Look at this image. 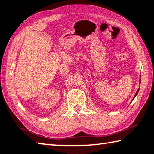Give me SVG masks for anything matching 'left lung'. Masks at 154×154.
Here are the masks:
<instances>
[{
    "mask_svg": "<svg viewBox=\"0 0 154 154\" xmlns=\"http://www.w3.org/2000/svg\"><path fill=\"white\" fill-rule=\"evenodd\" d=\"M140 81H141V79H140ZM139 90H140V89H138V90H137V92H136V93H135V96H134V97H133V99H135V97H136V96H137V93H138V92H139Z\"/></svg>",
    "mask_w": 154,
    "mask_h": 154,
    "instance_id": "8db88e82",
    "label": "left lung"
}]
</instances>
